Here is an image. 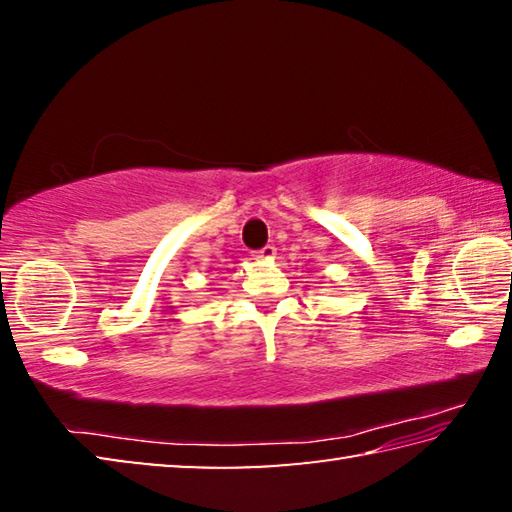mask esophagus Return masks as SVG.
Wrapping results in <instances>:
<instances>
[{"label":"esophagus","instance_id":"obj_1","mask_svg":"<svg viewBox=\"0 0 512 512\" xmlns=\"http://www.w3.org/2000/svg\"><path fill=\"white\" fill-rule=\"evenodd\" d=\"M253 257L259 259V262H271V259L275 257V246L268 244V246H264V248H259V250H255Z\"/></svg>","mask_w":512,"mask_h":512}]
</instances>
